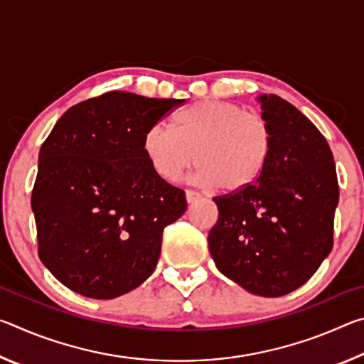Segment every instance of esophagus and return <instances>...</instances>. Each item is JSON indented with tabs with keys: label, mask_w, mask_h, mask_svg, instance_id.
Returning a JSON list of instances; mask_svg holds the SVG:
<instances>
[{
	"label": "esophagus",
	"mask_w": 364,
	"mask_h": 364,
	"mask_svg": "<svg viewBox=\"0 0 364 364\" xmlns=\"http://www.w3.org/2000/svg\"><path fill=\"white\" fill-rule=\"evenodd\" d=\"M200 199H202V196L197 193V191L186 189V200H188V204H196V202H199Z\"/></svg>",
	"instance_id": "obj_1"
}]
</instances>
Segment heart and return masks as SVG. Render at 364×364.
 Listing matches in <instances>:
<instances>
[{
  "label": "heart",
  "mask_w": 364,
  "mask_h": 364,
  "mask_svg": "<svg viewBox=\"0 0 364 364\" xmlns=\"http://www.w3.org/2000/svg\"><path fill=\"white\" fill-rule=\"evenodd\" d=\"M273 134L262 115L231 102L199 101L181 109L173 130L152 125L143 138V151L154 173L176 181L194 162V181L236 193L254 184L267 167Z\"/></svg>",
  "instance_id": "obj_1"
}]
</instances>
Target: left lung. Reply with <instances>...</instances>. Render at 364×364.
<instances>
[{"instance_id": "obj_1", "label": "left lung", "mask_w": 364, "mask_h": 364, "mask_svg": "<svg viewBox=\"0 0 364 364\" xmlns=\"http://www.w3.org/2000/svg\"><path fill=\"white\" fill-rule=\"evenodd\" d=\"M258 101L273 134L268 164L252 186L213 197L218 221L208 250L247 292L281 297L304 286L331 254L338 183L321 132L279 96Z\"/></svg>"}]
</instances>
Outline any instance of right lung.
<instances>
[{
  "instance_id": "1",
  "label": "right lung",
  "mask_w": 364,
  "mask_h": 364,
  "mask_svg": "<svg viewBox=\"0 0 364 364\" xmlns=\"http://www.w3.org/2000/svg\"><path fill=\"white\" fill-rule=\"evenodd\" d=\"M183 102L109 91L72 106L43 143L32 191L38 255L70 291L115 299L156 269L186 197L154 173L143 138Z\"/></svg>"
}]
</instances>
